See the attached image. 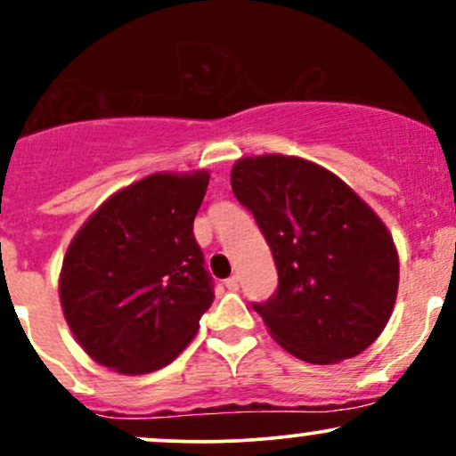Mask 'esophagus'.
I'll return each mask as SVG.
<instances>
[{
    "label": "esophagus",
    "mask_w": 456,
    "mask_h": 456,
    "mask_svg": "<svg viewBox=\"0 0 456 456\" xmlns=\"http://www.w3.org/2000/svg\"><path fill=\"white\" fill-rule=\"evenodd\" d=\"M224 287H227L229 291H238V287H240V279H238V276H229V279L224 281Z\"/></svg>",
    "instance_id": "1"
}]
</instances>
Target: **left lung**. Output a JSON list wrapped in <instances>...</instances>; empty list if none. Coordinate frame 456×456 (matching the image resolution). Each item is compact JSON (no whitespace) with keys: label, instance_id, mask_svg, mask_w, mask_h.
Wrapping results in <instances>:
<instances>
[{"label":"left lung","instance_id":"8db88e82","mask_svg":"<svg viewBox=\"0 0 456 456\" xmlns=\"http://www.w3.org/2000/svg\"><path fill=\"white\" fill-rule=\"evenodd\" d=\"M232 188L279 272L276 294L253 305L270 337L311 364L364 352L399 291V253L384 221L341 177L297 156H244Z\"/></svg>","mask_w":456,"mask_h":456}]
</instances>
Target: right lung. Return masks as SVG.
Returning a JSON list of instances; mask_svg holds the SVG:
<instances>
[{
	"mask_svg": "<svg viewBox=\"0 0 456 456\" xmlns=\"http://www.w3.org/2000/svg\"><path fill=\"white\" fill-rule=\"evenodd\" d=\"M210 174H151L113 192L66 250L60 302L83 352L143 375L175 360L214 300L192 223Z\"/></svg>",
	"mask_w": 456,
	"mask_h": 456,
	"instance_id": "1",
	"label": "right lung"
}]
</instances>
